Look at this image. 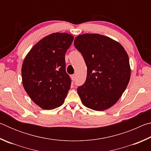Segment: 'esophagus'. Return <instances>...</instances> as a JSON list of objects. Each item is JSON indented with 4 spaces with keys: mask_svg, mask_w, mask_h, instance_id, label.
<instances>
[{
    "mask_svg": "<svg viewBox=\"0 0 151 151\" xmlns=\"http://www.w3.org/2000/svg\"><path fill=\"white\" fill-rule=\"evenodd\" d=\"M71 78H72V80H73V81H75V79H76V75H73L72 76H71Z\"/></svg>",
    "mask_w": 151,
    "mask_h": 151,
    "instance_id": "1",
    "label": "esophagus"
}]
</instances>
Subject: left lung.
Instances as JSON below:
<instances>
[{"label":"left lung","instance_id":"left-lung-1","mask_svg":"<svg viewBox=\"0 0 151 151\" xmlns=\"http://www.w3.org/2000/svg\"><path fill=\"white\" fill-rule=\"evenodd\" d=\"M74 45L87 67L85 83L77 88L82 103L94 111L110 108L121 98L131 78L127 52L118 42L99 34L79 35Z\"/></svg>","mask_w":151,"mask_h":151}]
</instances>
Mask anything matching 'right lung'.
Segmentation results:
<instances>
[{
  "instance_id": "1",
  "label": "right lung",
  "mask_w": 151,
  "mask_h": 151,
  "mask_svg": "<svg viewBox=\"0 0 151 151\" xmlns=\"http://www.w3.org/2000/svg\"><path fill=\"white\" fill-rule=\"evenodd\" d=\"M73 39L68 33L48 35L31 48L23 61L21 72L24 90L43 109L62 105L70 88L65 54Z\"/></svg>"
}]
</instances>
